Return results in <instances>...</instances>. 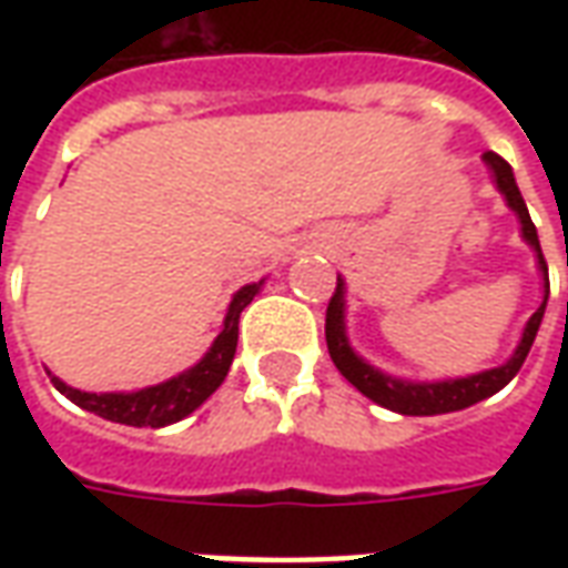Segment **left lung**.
Returning a JSON list of instances; mask_svg holds the SVG:
<instances>
[{
    "label": "left lung",
    "mask_w": 568,
    "mask_h": 568,
    "mask_svg": "<svg viewBox=\"0 0 568 568\" xmlns=\"http://www.w3.org/2000/svg\"><path fill=\"white\" fill-rule=\"evenodd\" d=\"M484 161L489 163V170L496 175V185L508 200L517 215H520V224H524V236L529 246L536 248L538 267L545 273V301L541 307L532 313V320L526 322L524 341L517 346L505 365L493 371H484V374H475V377H459V381H444V383H405L393 381L381 371H374L368 362L349 349L344 334V280H337L334 285V295L328 301V310H325V341H328V353H332V362L337 365V371L344 374L346 381L356 386L358 393L368 395L371 402H377L386 410H395V414H405V417H435V414H450V410H463V407H471L477 402H484L489 395H496L501 386H508L517 371L524 368L526 356H529V346L536 341L538 325H541V316H545V304H548V261L541 255V246H538L536 224L529 219V210H526L524 197H520V187L514 182V173L508 161H501L499 154L493 151H484Z\"/></svg>",
    "instance_id": "8db88e82"
}]
</instances>
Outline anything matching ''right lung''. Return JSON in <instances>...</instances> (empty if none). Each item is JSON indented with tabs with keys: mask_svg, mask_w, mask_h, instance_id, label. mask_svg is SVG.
Here are the masks:
<instances>
[{
	"mask_svg": "<svg viewBox=\"0 0 568 568\" xmlns=\"http://www.w3.org/2000/svg\"><path fill=\"white\" fill-rule=\"evenodd\" d=\"M261 283L243 285L240 292L231 301V310L224 316L222 334L215 337V344L206 356L200 358L197 365L185 374H179L173 381L161 383V386H149V389H140V393H81V389H72L67 383L51 374V383H54L60 393L67 395L69 402H75L84 410H91L97 417L112 419V423H124V426H151L161 428L170 426V423H179L182 417H187L194 407H200L206 398H210L219 386L227 377V368L234 362L236 353V334H240V313L246 304H252V297L258 295Z\"/></svg>",
	"mask_w": 568,
	"mask_h": 568,
	"instance_id": "obj_1",
	"label": "right lung"
}]
</instances>
